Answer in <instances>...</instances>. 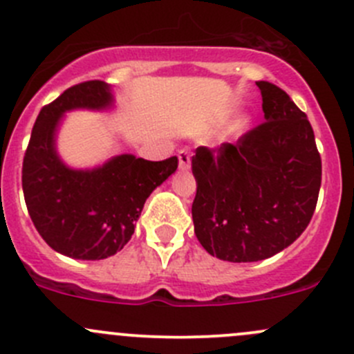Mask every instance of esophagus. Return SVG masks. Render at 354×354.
<instances>
[{
  "instance_id": "obj_1",
  "label": "esophagus",
  "mask_w": 354,
  "mask_h": 354,
  "mask_svg": "<svg viewBox=\"0 0 354 354\" xmlns=\"http://www.w3.org/2000/svg\"><path fill=\"white\" fill-rule=\"evenodd\" d=\"M178 167H180V171L190 169V152L188 150H180L178 152Z\"/></svg>"
}]
</instances>
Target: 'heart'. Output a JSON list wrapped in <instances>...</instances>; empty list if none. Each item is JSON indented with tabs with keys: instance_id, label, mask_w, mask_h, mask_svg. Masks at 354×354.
I'll list each match as a JSON object with an SVG mask.
<instances>
[{
	"instance_id": "heart-1",
	"label": "heart",
	"mask_w": 354,
	"mask_h": 354,
	"mask_svg": "<svg viewBox=\"0 0 354 354\" xmlns=\"http://www.w3.org/2000/svg\"><path fill=\"white\" fill-rule=\"evenodd\" d=\"M250 124H252V115H250L249 112H242V114H239L235 119H233L228 131H226V135L239 138V136L245 135V133L249 131Z\"/></svg>"
}]
</instances>
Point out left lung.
<instances>
[{
    "instance_id": "1",
    "label": "left lung",
    "mask_w": 354,
    "mask_h": 354,
    "mask_svg": "<svg viewBox=\"0 0 354 354\" xmlns=\"http://www.w3.org/2000/svg\"><path fill=\"white\" fill-rule=\"evenodd\" d=\"M266 122L218 150L192 157L195 235L230 263H252L289 247L306 230L322 185L313 128L279 86L257 81Z\"/></svg>"
}]
</instances>
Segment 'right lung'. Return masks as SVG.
Returning <instances> with one entry per match:
<instances>
[{"mask_svg":"<svg viewBox=\"0 0 354 354\" xmlns=\"http://www.w3.org/2000/svg\"><path fill=\"white\" fill-rule=\"evenodd\" d=\"M115 109L112 86L88 81L65 90L41 109L22 166L27 211L44 242L72 259L114 256L131 239L145 201L176 171L178 159L160 162L133 153L112 156L93 167H71L57 149L67 112Z\"/></svg>","mask_w":354,"mask_h":354,"instance_id":"1","label":"right lung"}]
</instances>
